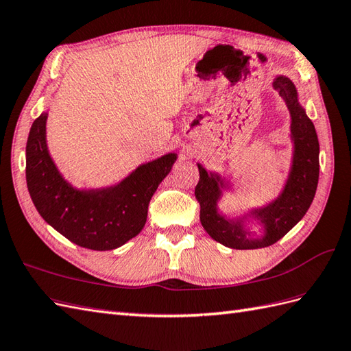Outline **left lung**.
Returning <instances> with one entry per match:
<instances>
[{"label":"left lung","mask_w":351,"mask_h":351,"mask_svg":"<svg viewBox=\"0 0 351 351\" xmlns=\"http://www.w3.org/2000/svg\"><path fill=\"white\" fill-rule=\"evenodd\" d=\"M274 88L278 89L290 112L295 156L290 178L280 199L263 209L254 210V215L262 219L266 227L263 238H247L248 232L243 230L241 223L229 221L217 213V200L219 197L218 178L209 176L199 165L200 178L195 185L194 195L200 205V223L210 238L229 248L256 250L280 241L306 214L319 184L320 146L313 121L300 108L296 88L290 79L276 77Z\"/></svg>","instance_id":"1"}]
</instances>
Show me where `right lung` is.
Here are the masks:
<instances>
[{
  "mask_svg": "<svg viewBox=\"0 0 351 351\" xmlns=\"http://www.w3.org/2000/svg\"><path fill=\"white\" fill-rule=\"evenodd\" d=\"M46 119L42 113L32 122L27 141V185L38 214L79 247L106 251L124 245L143 229L151 197L176 156L141 166L112 189L79 191L64 181L49 156Z\"/></svg>",
  "mask_w": 351,
  "mask_h": 351,
  "instance_id": "obj_1",
  "label": "right lung"
}]
</instances>
